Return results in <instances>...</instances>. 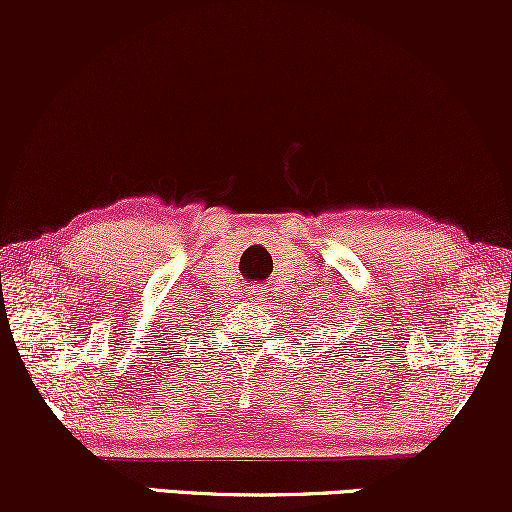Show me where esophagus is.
I'll list each match as a JSON object with an SVG mask.
<instances>
[{"label": "esophagus", "mask_w": 512, "mask_h": 512, "mask_svg": "<svg viewBox=\"0 0 512 512\" xmlns=\"http://www.w3.org/2000/svg\"><path fill=\"white\" fill-rule=\"evenodd\" d=\"M248 291H250V298H252V301H255V303H257V301H262V286H257V284H255V286H250Z\"/></svg>", "instance_id": "esophagus-1"}]
</instances>
